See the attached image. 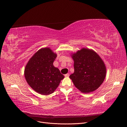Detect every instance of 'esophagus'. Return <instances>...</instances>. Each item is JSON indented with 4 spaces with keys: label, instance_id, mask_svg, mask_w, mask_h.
<instances>
[{
    "label": "esophagus",
    "instance_id": "34e87169",
    "mask_svg": "<svg viewBox=\"0 0 127 127\" xmlns=\"http://www.w3.org/2000/svg\"><path fill=\"white\" fill-rule=\"evenodd\" d=\"M69 76V73H67V74H65V77H68Z\"/></svg>",
    "mask_w": 127,
    "mask_h": 127
}]
</instances>
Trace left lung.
I'll return each instance as SVG.
<instances>
[{
  "mask_svg": "<svg viewBox=\"0 0 127 127\" xmlns=\"http://www.w3.org/2000/svg\"><path fill=\"white\" fill-rule=\"evenodd\" d=\"M71 56L74 71L69 78L75 87L87 94L95 91L106 77V68L102 59L94 50L84 48Z\"/></svg>",
  "mask_w": 127,
  "mask_h": 127,
  "instance_id": "8db88e82",
  "label": "left lung"
}]
</instances>
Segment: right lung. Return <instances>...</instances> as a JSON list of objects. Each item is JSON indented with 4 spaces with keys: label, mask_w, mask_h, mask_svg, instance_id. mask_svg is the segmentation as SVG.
<instances>
[{
    "label": "right lung",
    "mask_w": 127,
    "mask_h": 127,
    "mask_svg": "<svg viewBox=\"0 0 127 127\" xmlns=\"http://www.w3.org/2000/svg\"><path fill=\"white\" fill-rule=\"evenodd\" d=\"M57 54L51 49H39L30 59L24 69V76L31 87L42 95L52 94L64 76L53 65Z\"/></svg>",
    "instance_id": "right-lung-1"
}]
</instances>
